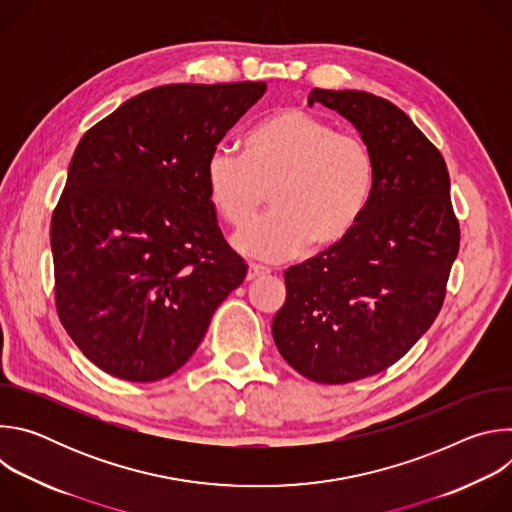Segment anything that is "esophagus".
<instances>
[{"label": "esophagus", "instance_id": "esophagus-1", "mask_svg": "<svg viewBox=\"0 0 512 512\" xmlns=\"http://www.w3.org/2000/svg\"><path fill=\"white\" fill-rule=\"evenodd\" d=\"M269 269L263 267V265H257V263H251L249 265V271H247V281H253V279H259L263 275H267Z\"/></svg>", "mask_w": 512, "mask_h": 512}]
</instances>
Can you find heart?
Segmentation results:
<instances>
[{"label":"heart","instance_id":"b5f03b06","mask_svg":"<svg viewBox=\"0 0 512 512\" xmlns=\"http://www.w3.org/2000/svg\"><path fill=\"white\" fill-rule=\"evenodd\" d=\"M208 198L235 229L245 227L271 192L273 210L241 231L243 255L283 261L340 245L358 225L375 186V160L358 135L326 119L285 107L259 121L243 154L218 148L204 170Z\"/></svg>","mask_w":512,"mask_h":512}]
</instances>
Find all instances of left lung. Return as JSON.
<instances>
[{"instance_id": "obj_1", "label": "left lung", "mask_w": 512, "mask_h": 512, "mask_svg": "<svg viewBox=\"0 0 512 512\" xmlns=\"http://www.w3.org/2000/svg\"><path fill=\"white\" fill-rule=\"evenodd\" d=\"M348 119L375 160V186L356 229L289 267L273 340L289 367L324 385L352 383L397 362L433 324L460 249L450 174L440 150L391 101L314 89Z\"/></svg>"}]
</instances>
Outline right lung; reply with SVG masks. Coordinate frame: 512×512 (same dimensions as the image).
Returning <instances> with one entry per match:
<instances>
[{
  "label": "right lung",
  "instance_id": "1",
  "mask_svg": "<svg viewBox=\"0 0 512 512\" xmlns=\"http://www.w3.org/2000/svg\"><path fill=\"white\" fill-rule=\"evenodd\" d=\"M265 83L164 85L91 127L52 214L58 318L117 379L170 377L247 275L206 190L216 143Z\"/></svg>",
  "mask_w": 512,
  "mask_h": 512
}]
</instances>
